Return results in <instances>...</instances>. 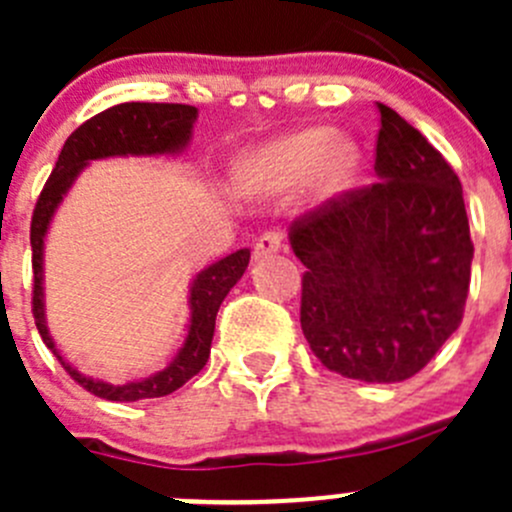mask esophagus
Returning a JSON list of instances; mask_svg holds the SVG:
<instances>
[{
  "mask_svg": "<svg viewBox=\"0 0 512 512\" xmlns=\"http://www.w3.org/2000/svg\"><path fill=\"white\" fill-rule=\"evenodd\" d=\"M282 247H285V242H282L280 232H265L255 242V260H267V257L282 252Z\"/></svg>",
  "mask_w": 512,
  "mask_h": 512,
  "instance_id": "34e87169",
  "label": "esophagus"
}]
</instances>
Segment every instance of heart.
I'll return each mask as SVG.
<instances>
[{
	"instance_id": "b5f03b06",
	"label": "heart",
	"mask_w": 512,
	"mask_h": 512,
	"mask_svg": "<svg viewBox=\"0 0 512 512\" xmlns=\"http://www.w3.org/2000/svg\"><path fill=\"white\" fill-rule=\"evenodd\" d=\"M359 170V148L329 128H302L247 148L232 165V185L250 200H272L302 183L317 203L342 195Z\"/></svg>"
}]
</instances>
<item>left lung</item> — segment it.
Returning a JSON list of instances; mask_svg holds the SVG:
<instances>
[{"label":"left lung","mask_w":512,"mask_h":512,"mask_svg":"<svg viewBox=\"0 0 512 512\" xmlns=\"http://www.w3.org/2000/svg\"><path fill=\"white\" fill-rule=\"evenodd\" d=\"M376 183L289 227L307 272L299 322L329 371L369 384L411 379L458 329L473 242L448 160L379 103Z\"/></svg>","instance_id":"8db88e82"}]
</instances>
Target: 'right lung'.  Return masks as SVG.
Wrapping results in <instances>:
<instances>
[{
	"mask_svg": "<svg viewBox=\"0 0 512 512\" xmlns=\"http://www.w3.org/2000/svg\"><path fill=\"white\" fill-rule=\"evenodd\" d=\"M198 121V108L185 103H118L96 113L86 123H81L61 148L56 168L51 170L39 200H36L32 218V267H34V297L32 312L36 319L41 339L54 352L71 379L84 386L86 391L106 401H141L158 399V396L173 394L175 389L193 379L205 366L210 356V344L215 334V317L232 287L237 285L250 262V250L232 252L223 260L213 262L195 275L190 282L188 294V334L183 347L168 361L165 369L156 371L148 379L128 381V384H108V381L94 379L81 374L69 364L59 352L46 327L44 312V240L49 232L56 210L64 203L66 193L81 170L91 160L101 158H126V156H175L188 148L193 138V126Z\"/></svg>",
	"mask_w": 512,
	"mask_h": 512,
	"instance_id": "add662e5",
	"label": "right lung"
}]
</instances>
